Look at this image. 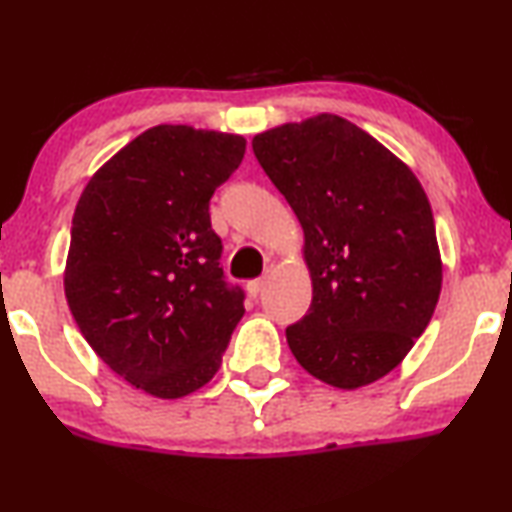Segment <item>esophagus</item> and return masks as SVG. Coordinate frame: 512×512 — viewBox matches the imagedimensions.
<instances>
[{
    "instance_id": "1",
    "label": "esophagus",
    "mask_w": 512,
    "mask_h": 512,
    "mask_svg": "<svg viewBox=\"0 0 512 512\" xmlns=\"http://www.w3.org/2000/svg\"><path fill=\"white\" fill-rule=\"evenodd\" d=\"M264 283H266V278H264V276H262V278L250 280V283H248V294H250V297L257 299V297H259V292L264 290Z\"/></svg>"
}]
</instances>
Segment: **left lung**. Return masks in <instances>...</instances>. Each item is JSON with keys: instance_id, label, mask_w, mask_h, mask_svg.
Here are the masks:
<instances>
[{"instance_id": "1", "label": "left lung", "mask_w": 512, "mask_h": 512, "mask_svg": "<svg viewBox=\"0 0 512 512\" xmlns=\"http://www.w3.org/2000/svg\"><path fill=\"white\" fill-rule=\"evenodd\" d=\"M253 150L304 229L313 301L285 329L292 355L341 390L383 378L427 329L441 294L420 181L383 143L331 113L257 134Z\"/></svg>"}]
</instances>
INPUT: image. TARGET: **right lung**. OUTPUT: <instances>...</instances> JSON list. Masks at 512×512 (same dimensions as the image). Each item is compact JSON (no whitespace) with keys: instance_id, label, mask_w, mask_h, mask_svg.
I'll return each mask as SVG.
<instances>
[{"instance_id":"right-lung-1","label":"right lung","mask_w":512,"mask_h":512,"mask_svg":"<svg viewBox=\"0 0 512 512\" xmlns=\"http://www.w3.org/2000/svg\"><path fill=\"white\" fill-rule=\"evenodd\" d=\"M243 153L239 134L157 125L115 153L76 204L71 315L104 364L153 397L204 387L246 311L208 213Z\"/></svg>"}]
</instances>
